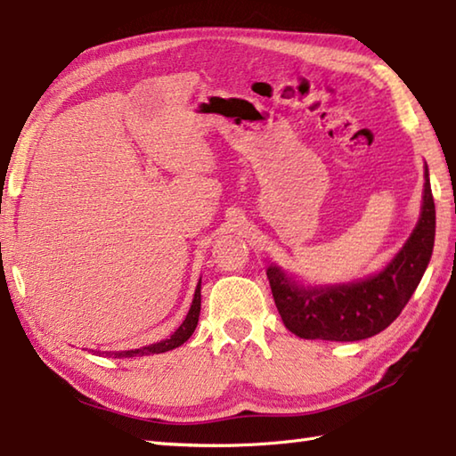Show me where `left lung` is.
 <instances>
[{
	"label": "left lung",
	"instance_id": "8db88e82",
	"mask_svg": "<svg viewBox=\"0 0 456 456\" xmlns=\"http://www.w3.org/2000/svg\"><path fill=\"white\" fill-rule=\"evenodd\" d=\"M435 200L425 167L423 207L407 243L383 271L351 283L299 285L271 265L267 279L285 327L301 338L361 341L385 330L399 317L423 279L435 247Z\"/></svg>",
	"mask_w": 456,
	"mask_h": 456
}]
</instances>
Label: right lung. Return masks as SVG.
<instances>
[{"mask_svg":"<svg viewBox=\"0 0 456 456\" xmlns=\"http://www.w3.org/2000/svg\"><path fill=\"white\" fill-rule=\"evenodd\" d=\"M200 311H201V279L197 283L195 289V297L191 303V309H189L185 321L175 329L169 338H163L159 343L142 346V349H131V351H105V357H115V359H129V357H147V354H159V353H167L177 349V346L183 345L189 337L193 335V330L197 327V321H200Z\"/></svg>","mask_w":456,"mask_h":456,"instance_id":"add662e5","label":"right lung"}]
</instances>
